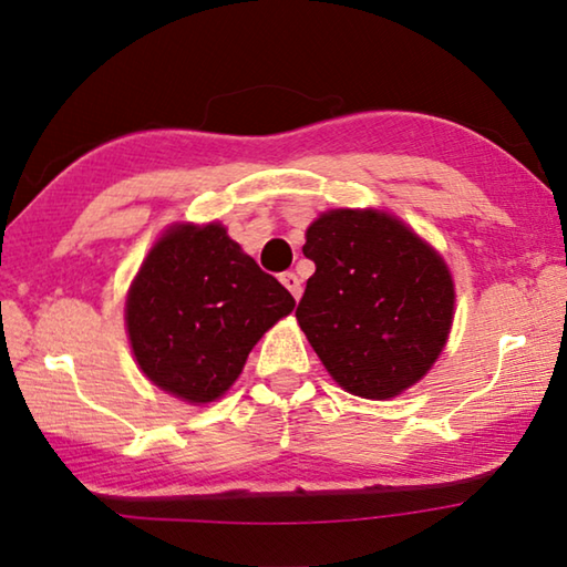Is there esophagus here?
<instances>
[{
  "instance_id": "esophagus-1",
  "label": "esophagus",
  "mask_w": 567,
  "mask_h": 567,
  "mask_svg": "<svg viewBox=\"0 0 567 567\" xmlns=\"http://www.w3.org/2000/svg\"><path fill=\"white\" fill-rule=\"evenodd\" d=\"M280 282L287 287V290L292 292V297L295 300H300V295H302V285H300V277H297L295 272H282L280 275Z\"/></svg>"
}]
</instances>
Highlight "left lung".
Here are the masks:
<instances>
[{
  "label": "left lung",
  "mask_w": 567,
  "mask_h": 567,
  "mask_svg": "<svg viewBox=\"0 0 567 567\" xmlns=\"http://www.w3.org/2000/svg\"><path fill=\"white\" fill-rule=\"evenodd\" d=\"M302 252L315 275L295 315L330 375L372 400L415 385L453 324L455 290L443 257L375 209L315 219Z\"/></svg>",
  "instance_id": "1"
}]
</instances>
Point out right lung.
<instances>
[{"instance_id":"1","label":"right lung","mask_w":567,"mask_h":567,"mask_svg":"<svg viewBox=\"0 0 567 567\" xmlns=\"http://www.w3.org/2000/svg\"><path fill=\"white\" fill-rule=\"evenodd\" d=\"M292 307V295L225 227L182 225L152 247L124 318L134 358L155 385L187 402H213Z\"/></svg>"}]
</instances>
